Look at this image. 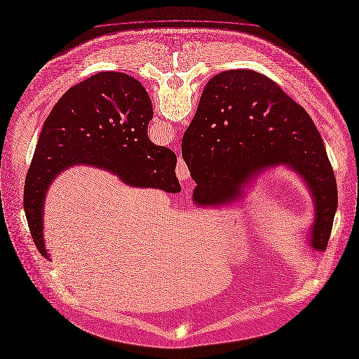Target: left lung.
I'll return each mask as SVG.
<instances>
[{"label": "left lung", "mask_w": 359, "mask_h": 359, "mask_svg": "<svg viewBox=\"0 0 359 359\" xmlns=\"http://www.w3.org/2000/svg\"><path fill=\"white\" fill-rule=\"evenodd\" d=\"M182 158L198 205L228 203L258 172L286 165L311 189L312 245L324 251L338 209V187L325 146L306 111L270 78L229 70L209 79L182 139Z\"/></svg>", "instance_id": "8db88e82"}]
</instances>
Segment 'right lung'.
<instances>
[{"label":"right lung","mask_w":359,"mask_h":359,"mask_svg":"<svg viewBox=\"0 0 359 359\" xmlns=\"http://www.w3.org/2000/svg\"><path fill=\"white\" fill-rule=\"evenodd\" d=\"M151 100L133 76L104 72L69 89L47 116L24 185V212L39 252L43 201L55 175L76 163L112 171L130 187L178 193L177 156L154 144Z\"/></svg>","instance_id":"obj_1"}]
</instances>
